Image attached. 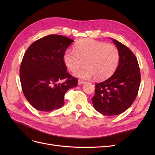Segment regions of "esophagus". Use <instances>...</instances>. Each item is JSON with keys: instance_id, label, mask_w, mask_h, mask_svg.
<instances>
[{"instance_id": "34e87169", "label": "esophagus", "mask_w": 155, "mask_h": 155, "mask_svg": "<svg viewBox=\"0 0 155 155\" xmlns=\"http://www.w3.org/2000/svg\"><path fill=\"white\" fill-rule=\"evenodd\" d=\"M85 83V81L82 80V79H78V85H82V84Z\"/></svg>"}]
</instances>
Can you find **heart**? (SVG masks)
I'll list each match as a JSON object with an SVG mask.
<instances>
[{
	"label": "heart",
	"instance_id": "obj_1",
	"mask_svg": "<svg viewBox=\"0 0 155 155\" xmlns=\"http://www.w3.org/2000/svg\"><path fill=\"white\" fill-rule=\"evenodd\" d=\"M63 59L71 72L77 71L85 62L86 67L76 73L78 77L88 79L94 76L97 80H103L110 77L118 67L120 51L112 44L84 39L76 45L74 51L67 50Z\"/></svg>",
	"mask_w": 155,
	"mask_h": 155
}]
</instances>
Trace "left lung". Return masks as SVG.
<instances>
[{
    "label": "left lung",
    "mask_w": 155,
    "mask_h": 155,
    "mask_svg": "<svg viewBox=\"0 0 155 155\" xmlns=\"http://www.w3.org/2000/svg\"><path fill=\"white\" fill-rule=\"evenodd\" d=\"M120 51V62L114 74L95 85L92 97L94 109L106 116L123 113L133 104L141 81L138 60L125 45L112 39Z\"/></svg>",
    "instance_id": "1"
}]
</instances>
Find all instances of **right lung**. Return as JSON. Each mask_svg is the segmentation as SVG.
Masks as SVG:
<instances>
[{
    "label": "right lung",
    "instance_id": "obj_1",
    "mask_svg": "<svg viewBox=\"0 0 155 155\" xmlns=\"http://www.w3.org/2000/svg\"><path fill=\"white\" fill-rule=\"evenodd\" d=\"M73 41L51 34L35 41L26 50L21 64L20 80L23 94L35 109L50 112L59 109L64 104L65 93L78 85V79L67 72L63 59Z\"/></svg>",
    "mask_w": 155,
    "mask_h": 155
}]
</instances>
